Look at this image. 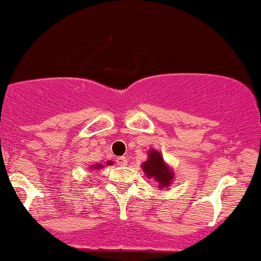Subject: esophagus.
<instances>
[{
    "mask_svg": "<svg viewBox=\"0 0 261 261\" xmlns=\"http://www.w3.org/2000/svg\"><path fill=\"white\" fill-rule=\"evenodd\" d=\"M115 162H117L118 165L124 166V165L127 164V158H126V156H118V158L115 159Z\"/></svg>",
    "mask_w": 261,
    "mask_h": 261,
    "instance_id": "esophagus-1",
    "label": "esophagus"
}]
</instances>
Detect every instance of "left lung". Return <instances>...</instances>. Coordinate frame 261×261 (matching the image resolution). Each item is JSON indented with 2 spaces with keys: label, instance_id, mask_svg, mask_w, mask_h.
Returning <instances> with one entry per match:
<instances>
[{
  "label": "left lung",
  "instance_id": "8db88e82",
  "mask_svg": "<svg viewBox=\"0 0 261 261\" xmlns=\"http://www.w3.org/2000/svg\"><path fill=\"white\" fill-rule=\"evenodd\" d=\"M148 161L143 163L142 168L144 170V174L148 177H153L155 181H158L159 187H168L172 181V172L169 169V166L165 164L163 161L161 153L156 150H149L148 152Z\"/></svg>",
  "mask_w": 261,
  "mask_h": 261
}]
</instances>
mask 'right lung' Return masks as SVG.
<instances>
[{
	"label": "right lung",
	"instance_id": "right-lung-1",
	"mask_svg": "<svg viewBox=\"0 0 261 261\" xmlns=\"http://www.w3.org/2000/svg\"><path fill=\"white\" fill-rule=\"evenodd\" d=\"M107 164H108V165H111L112 164V162H108V163H107ZM102 164H97V165H95V166H93V169H100V168H102Z\"/></svg>",
	"mask_w": 261,
	"mask_h": 261
}]
</instances>
